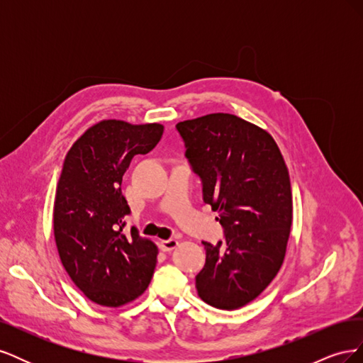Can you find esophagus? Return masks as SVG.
<instances>
[{"mask_svg": "<svg viewBox=\"0 0 363 363\" xmlns=\"http://www.w3.org/2000/svg\"><path fill=\"white\" fill-rule=\"evenodd\" d=\"M177 245H179L177 239H164L159 242V247L162 248V251H172Z\"/></svg>", "mask_w": 363, "mask_h": 363, "instance_id": "1", "label": "esophagus"}]
</instances>
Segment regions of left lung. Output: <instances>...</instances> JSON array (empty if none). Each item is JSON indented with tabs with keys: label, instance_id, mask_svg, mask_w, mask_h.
I'll return each instance as SVG.
<instances>
[{
	"label": "left lung",
	"instance_id": "obj_1",
	"mask_svg": "<svg viewBox=\"0 0 363 363\" xmlns=\"http://www.w3.org/2000/svg\"><path fill=\"white\" fill-rule=\"evenodd\" d=\"M177 130L203 182L204 203L218 212L225 233L216 245L204 242L196 291L207 304L235 311L267 289L286 255L288 167L268 131L236 115H204L179 123Z\"/></svg>",
	"mask_w": 363,
	"mask_h": 363
}]
</instances>
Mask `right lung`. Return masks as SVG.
<instances>
[{
  "label": "right lung",
  "instance_id": "add662e5",
  "mask_svg": "<svg viewBox=\"0 0 363 363\" xmlns=\"http://www.w3.org/2000/svg\"><path fill=\"white\" fill-rule=\"evenodd\" d=\"M163 125L104 119L77 139L67 157L54 199V239L63 268L87 298L119 307L145 292L157 262V247L131 230L121 191L136 155L157 145Z\"/></svg>",
  "mask_w": 363,
  "mask_h": 363
}]
</instances>
